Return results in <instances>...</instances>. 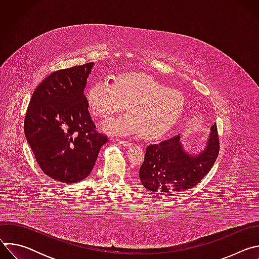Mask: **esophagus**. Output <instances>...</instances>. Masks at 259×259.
<instances>
[{"instance_id": "obj_1", "label": "esophagus", "mask_w": 259, "mask_h": 259, "mask_svg": "<svg viewBox=\"0 0 259 259\" xmlns=\"http://www.w3.org/2000/svg\"><path fill=\"white\" fill-rule=\"evenodd\" d=\"M115 140L117 143L123 145V146H130L132 143L130 141H127V140H122V139H113Z\"/></svg>"}]
</instances>
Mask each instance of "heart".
I'll list each match as a JSON object with an SVG mask.
<instances>
[{"mask_svg": "<svg viewBox=\"0 0 259 259\" xmlns=\"http://www.w3.org/2000/svg\"><path fill=\"white\" fill-rule=\"evenodd\" d=\"M87 101L92 113L102 119L122 112L128 104L129 113L105 122L102 128L115 135L141 132L150 139L166 134L181 117L186 104L180 91L139 73L123 75L114 83L107 80L94 83L87 92Z\"/></svg>", "mask_w": 259, "mask_h": 259, "instance_id": "b5f03b06", "label": "heart"}]
</instances>
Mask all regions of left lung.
Here are the masks:
<instances>
[{"instance_id":"1","label":"left lung","mask_w":259,"mask_h":259,"mask_svg":"<svg viewBox=\"0 0 259 259\" xmlns=\"http://www.w3.org/2000/svg\"><path fill=\"white\" fill-rule=\"evenodd\" d=\"M219 153L217 127L210 128L202 151L190 153L183 146L180 134L146 147L139 169L142 186L156 195L171 196L191 190L214 165Z\"/></svg>"}]
</instances>
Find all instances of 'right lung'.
Instances as JSON below:
<instances>
[{
    "label": "right lung",
    "mask_w": 259,
    "mask_h": 259,
    "mask_svg": "<svg viewBox=\"0 0 259 259\" xmlns=\"http://www.w3.org/2000/svg\"><path fill=\"white\" fill-rule=\"evenodd\" d=\"M93 62L52 72L34 90L24 134L43 172L76 183L92 171L106 136L95 131L84 94Z\"/></svg>",
    "instance_id": "right-lung-1"
}]
</instances>
